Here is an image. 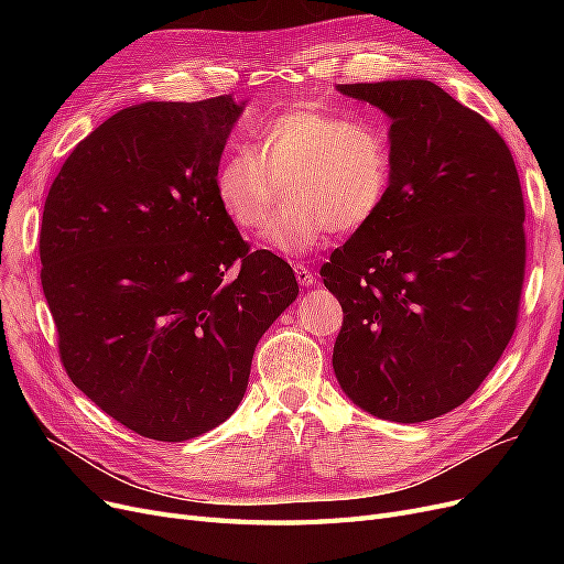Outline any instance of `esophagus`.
<instances>
[{
  "mask_svg": "<svg viewBox=\"0 0 564 564\" xmlns=\"http://www.w3.org/2000/svg\"><path fill=\"white\" fill-rule=\"evenodd\" d=\"M294 276H297V281L302 283V285H313V281H315V276H313V272L308 270L306 264H294Z\"/></svg>",
  "mask_w": 564,
  "mask_h": 564,
  "instance_id": "34e87169",
  "label": "esophagus"
}]
</instances>
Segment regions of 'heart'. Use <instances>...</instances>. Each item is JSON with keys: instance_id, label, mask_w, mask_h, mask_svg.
<instances>
[{"instance_id": "1", "label": "heart", "mask_w": 564, "mask_h": 564, "mask_svg": "<svg viewBox=\"0 0 564 564\" xmlns=\"http://www.w3.org/2000/svg\"><path fill=\"white\" fill-rule=\"evenodd\" d=\"M393 183L387 126L315 102L294 105L267 121L251 151L221 160L215 194L240 230L270 221L288 185V207L264 232V247L300 256L327 240L332 228L354 232L383 207Z\"/></svg>"}]
</instances>
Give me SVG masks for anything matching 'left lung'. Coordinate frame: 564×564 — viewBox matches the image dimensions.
I'll use <instances>...</instances> for the list:
<instances>
[{"instance_id": "obj_1", "label": "left lung", "mask_w": 564, "mask_h": 564, "mask_svg": "<svg viewBox=\"0 0 564 564\" xmlns=\"http://www.w3.org/2000/svg\"><path fill=\"white\" fill-rule=\"evenodd\" d=\"M338 91L391 116L393 183L319 270L343 306L334 372L377 419L432 421L478 391L517 329L519 173L485 118L427 79Z\"/></svg>"}]
</instances>
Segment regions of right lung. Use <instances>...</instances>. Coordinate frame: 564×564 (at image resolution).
Instances as JSON below:
<instances>
[{
  "label": "right lung",
  "mask_w": 564,
  "mask_h": 564,
  "mask_svg": "<svg viewBox=\"0 0 564 564\" xmlns=\"http://www.w3.org/2000/svg\"><path fill=\"white\" fill-rule=\"evenodd\" d=\"M232 96L143 102L82 139L41 224V283L75 387L113 421L187 441L242 402L260 336L300 294L215 194Z\"/></svg>",
  "instance_id": "right-lung-1"
}]
</instances>
